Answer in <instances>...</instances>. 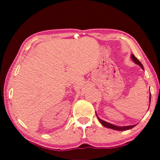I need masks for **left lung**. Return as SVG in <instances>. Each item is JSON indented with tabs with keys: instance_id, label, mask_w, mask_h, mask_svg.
Masks as SVG:
<instances>
[{
	"instance_id": "obj_1",
	"label": "left lung",
	"mask_w": 160,
	"mask_h": 160,
	"mask_svg": "<svg viewBox=\"0 0 160 160\" xmlns=\"http://www.w3.org/2000/svg\"><path fill=\"white\" fill-rule=\"evenodd\" d=\"M131 58H132V60L135 63L138 64V66H140V67H141V68L142 70H144V68H143L142 63H140V62L138 60L137 58H135V56L133 55V54H131ZM150 100H151V94H150ZM96 115H97V113H96ZM97 118H98L99 121H100V123H101L104 127H107V128H111V129L116 130V131H127V130L131 129V128H133V127H135V126H136V125H132V126H117L113 125V124H112V123H108V122H106V121L102 120V119H100L98 117V116H97Z\"/></svg>"
}]
</instances>
